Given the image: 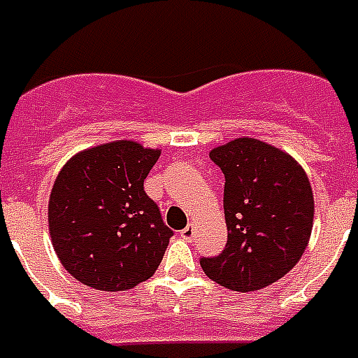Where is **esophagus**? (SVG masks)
Segmentation results:
<instances>
[{"mask_svg": "<svg viewBox=\"0 0 358 358\" xmlns=\"http://www.w3.org/2000/svg\"><path fill=\"white\" fill-rule=\"evenodd\" d=\"M180 237L184 241H187V243H193V241H195V226L189 224L187 227H184V229L180 231Z\"/></svg>", "mask_w": 358, "mask_h": 358, "instance_id": "1", "label": "esophagus"}]
</instances>
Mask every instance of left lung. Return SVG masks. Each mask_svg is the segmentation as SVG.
<instances>
[{
  "instance_id": "8db88e82",
  "label": "left lung",
  "mask_w": 358,
  "mask_h": 358,
  "mask_svg": "<svg viewBox=\"0 0 358 358\" xmlns=\"http://www.w3.org/2000/svg\"><path fill=\"white\" fill-rule=\"evenodd\" d=\"M226 176L227 243L201 258L208 279L229 290H260L292 269L313 229V189L287 152L256 138H235L208 153Z\"/></svg>"
}]
</instances>
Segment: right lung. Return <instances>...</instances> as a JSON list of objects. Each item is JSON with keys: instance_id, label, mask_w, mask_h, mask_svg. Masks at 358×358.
Wrapping results in <instances>:
<instances>
[{"instance_id": "add662e5", "label": "right lung", "mask_w": 358, "mask_h": 358, "mask_svg": "<svg viewBox=\"0 0 358 358\" xmlns=\"http://www.w3.org/2000/svg\"><path fill=\"white\" fill-rule=\"evenodd\" d=\"M161 150L113 140L76 153L52 184L49 233L58 260L87 287L117 292L155 273L172 231L144 192Z\"/></svg>"}]
</instances>
